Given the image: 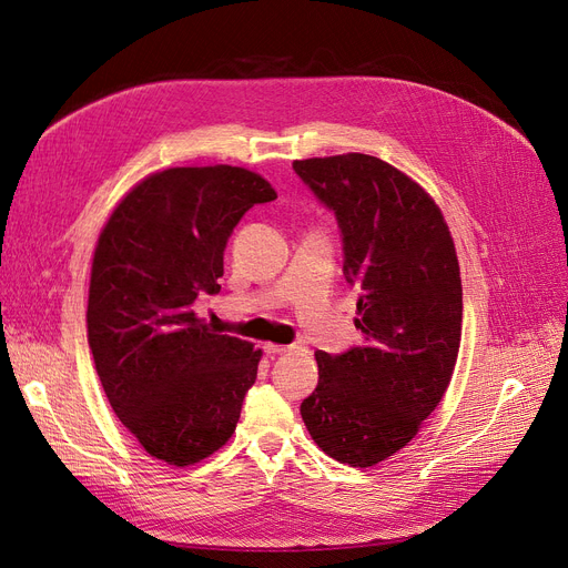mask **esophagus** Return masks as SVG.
Listing matches in <instances>:
<instances>
[{
  "label": "esophagus",
  "mask_w": 568,
  "mask_h": 568,
  "mask_svg": "<svg viewBox=\"0 0 568 568\" xmlns=\"http://www.w3.org/2000/svg\"><path fill=\"white\" fill-rule=\"evenodd\" d=\"M292 346H283V344H264V351L268 355H281V353H287Z\"/></svg>",
  "instance_id": "1"
}]
</instances>
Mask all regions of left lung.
Masks as SVG:
<instances>
[{"instance_id":"left-lung-1","label":"left lung","mask_w":568,"mask_h":568,"mask_svg":"<svg viewBox=\"0 0 568 568\" xmlns=\"http://www.w3.org/2000/svg\"><path fill=\"white\" fill-rule=\"evenodd\" d=\"M292 168L339 220L365 339L316 353L302 418L327 456L369 468L412 443L449 388L464 321L454 239L426 189L382 159L348 152Z\"/></svg>"}]
</instances>
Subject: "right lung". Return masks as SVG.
I'll return each mask as SVG.
<instances>
[{"label":"right lung","instance_id":"obj_1","mask_svg":"<svg viewBox=\"0 0 568 568\" xmlns=\"http://www.w3.org/2000/svg\"><path fill=\"white\" fill-rule=\"evenodd\" d=\"M239 165H178L146 175L104 222L91 266L89 346L104 395L142 449L194 466L234 435L262 348L207 327L224 247L255 203L276 199Z\"/></svg>","mask_w":568,"mask_h":568}]
</instances>
